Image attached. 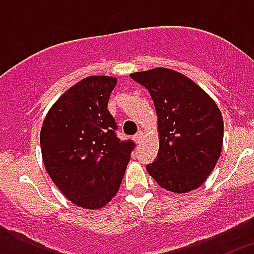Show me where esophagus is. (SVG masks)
I'll use <instances>...</instances> for the list:
<instances>
[{"label":"esophagus","mask_w":254,"mask_h":254,"mask_svg":"<svg viewBox=\"0 0 254 254\" xmlns=\"http://www.w3.org/2000/svg\"><path fill=\"white\" fill-rule=\"evenodd\" d=\"M142 136H143V132L142 131H138L137 133H136L133 136V140L136 141V142H140V141L142 140Z\"/></svg>","instance_id":"obj_1"}]
</instances>
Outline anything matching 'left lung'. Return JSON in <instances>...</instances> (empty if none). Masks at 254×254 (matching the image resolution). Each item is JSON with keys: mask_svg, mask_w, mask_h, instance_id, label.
<instances>
[{"mask_svg": "<svg viewBox=\"0 0 254 254\" xmlns=\"http://www.w3.org/2000/svg\"><path fill=\"white\" fill-rule=\"evenodd\" d=\"M131 77L149 90L158 114L160 145L147 172L170 192L196 190L221 154L224 123L219 108L198 85L173 69L159 67Z\"/></svg>", "mask_w": 254, "mask_h": 254, "instance_id": "left-lung-1", "label": "left lung"}]
</instances>
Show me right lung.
Segmentation results:
<instances>
[{"label":"right lung","mask_w":254,"mask_h":254,"mask_svg":"<svg viewBox=\"0 0 254 254\" xmlns=\"http://www.w3.org/2000/svg\"><path fill=\"white\" fill-rule=\"evenodd\" d=\"M117 80L89 76L51 108L40 131L47 173L75 205L100 208L120 190L136 143L117 136L108 100Z\"/></svg>","instance_id":"right-lung-1"}]
</instances>
